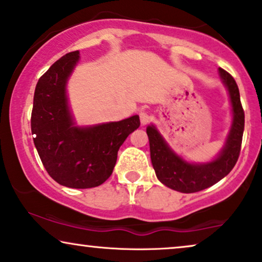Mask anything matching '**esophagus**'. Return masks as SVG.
I'll return each mask as SVG.
<instances>
[{
	"mask_svg": "<svg viewBox=\"0 0 262 262\" xmlns=\"http://www.w3.org/2000/svg\"><path fill=\"white\" fill-rule=\"evenodd\" d=\"M139 119H141V124L143 125H147L149 123V120H150V117H149L148 113H145L144 111L139 112Z\"/></svg>",
	"mask_w": 262,
	"mask_h": 262,
	"instance_id": "34e87169",
	"label": "esophagus"
}]
</instances>
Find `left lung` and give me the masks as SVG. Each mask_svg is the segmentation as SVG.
<instances>
[{
  "instance_id": "1",
  "label": "left lung",
  "mask_w": 262,
  "mask_h": 262,
  "mask_svg": "<svg viewBox=\"0 0 262 262\" xmlns=\"http://www.w3.org/2000/svg\"><path fill=\"white\" fill-rule=\"evenodd\" d=\"M224 85L229 91L232 107V124L225 144L216 158L203 164H193L176 154L154 125L147 127L150 145V159L156 177L162 184L176 191L190 193L209 188L222 181L235 167L238 160L244 131V111L239 97V90L232 76L219 69Z\"/></svg>"
}]
</instances>
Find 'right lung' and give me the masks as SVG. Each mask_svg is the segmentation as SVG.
I'll return each mask as SVG.
<instances>
[{
    "label": "right lung",
    "mask_w": 262,
    "mask_h": 262,
    "mask_svg": "<svg viewBox=\"0 0 262 262\" xmlns=\"http://www.w3.org/2000/svg\"><path fill=\"white\" fill-rule=\"evenodd\" d=\"M79 52L63 55L39 78L33 96V143L49 176L59 184L89 189L110 178L118 150L139 127V117L93 126H77L67 98V81Z\"/></svg>",
    "instance_id": "add662e5"
}]
</instances>
